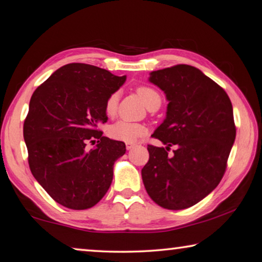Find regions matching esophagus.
<instances>
[{"label":"esophagus","mask_w":262,"mask_h":262,"mask_svg":"<svg viewBox=\"0 0 262 262\" xmlns=\"http://www.w3.org/2000/svg\"><path fill=\"white\" fill-rule=\"evenodd\" d=\"M136 146V144H135V143H129V142H128V143H126V148H127V150L128 151H129V150H132V148H134Z\"/></svg>","instance_id":"34e87169"}]
</instances>
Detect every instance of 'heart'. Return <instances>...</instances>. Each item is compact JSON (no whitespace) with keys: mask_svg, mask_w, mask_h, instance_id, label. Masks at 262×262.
Instances as JSON below:
<instances>
[{"mask_svg":"<svg viewBox=\"0 0 262 262\" xmlns=\"http://www.w3.org/2000/svg\"><path fill=\"white\" fill-rule=\"evenodd\" d=\"M137 95L140 96L143 103L150 109V107L156 104L157 102H161V97L159 95L155 90L150 89V87H138L136 90ZM118 109V94H111L105 102L104 105V111L107 117H115L117 114ZM146 128L142 124H137V122H130L127 120H118L114 124L110 125L107 128V134L110 137L115 138L117 141H122V142H129L133 143L137 141L138 138L142 137L145 134Z\"/></svg>","mask_w":262,"mask_h":262,"instance_id":"heart-1","label":"heart"}]
</instances>
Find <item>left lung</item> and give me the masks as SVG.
I'll list each match as a JSON object with an SVG mask.
<instances>
[{
  "mask_svg": "<svg viewBox=\"0 0 262 262\" xmlns=\"http://www.w3.org/2000/svg\"><path fill=\"white\" fill-rule=\"evenodd\" d=\"M148 81L166 94V118L153 133L166 147L147 145L142 169L148 195L159 206L182 210L209 195L226 170L236 136L233 106L217 83L195 67L152 71ZM171 145L178 148L167 156Z\"/></svg>",
  "mask_w": 262,
  "mask_h": 262,
  "instance_id": "left-lung-1",
  "label": "left lung"
}]
</instances>
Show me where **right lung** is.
Returning <instances> with one entry per match:
<instances>
[{"label":"right lung","instance_id":"add662e5","mask_svg":"<svg viewBox=\"0 0 262 262\" xmlns=\"http://www.w3.org/2000/svg\"><path fill=\"white\" fill-rule=\"evenodd\" d=\"M126 81L99 67L69 63L38 86L29 102L24 138L33 176L61 206L92 208L105 195L124 142L102 136L105 102ZM91 138L99 140L87 150Z\"/></svg>","mask_w":262,"mask_h":262}]
</instances>
